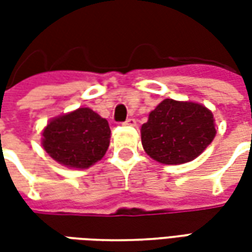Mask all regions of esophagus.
<instances>
[{"label": "esophagus", "instance_id": "esophagus-1", "mask_svg": "<svg viewBox=\"0 0 252 252\" xmlns=\"http://www.w3.org/2000/svg\"><path fill=\"white\" fill-rule=\"evenodd\" d=\"M124 126H136V120L135 119H132V117H129V119H126V121H124Z\"/></svg>", "mask_w": 252, "mask_h": 252}]
</instances>
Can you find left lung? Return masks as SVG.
Returning <instances> with one entry per match:
<instances>
[{
    "label": "left lung",
    "instance_id": "1",
    "mask_svg": "<svg viewBox=\"0 0 252 252\" xmlns=\"http://www.w3.org/2000/svg\"><path fill=\"white\" fill-rule=\"evenodd\" d=\"M213 115L194 102L164 99L142 126L144 151L164 164H180L197 158L213 140Z\"/></svg>",
    "mask_w": 252,
    "mask_h": 252
}]
</instances>
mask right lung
Here are the masks:
<instances>
[{
	"label": "right lung",
	"instance_id": "1",
	"mask_svg": "<svg viewBox=\"0 0 252 252\" xmlns=\"http://www.w3.org/2000/svg\"><path fill=\"white\" fill-rule=\"evenodd\" d=\"M108 121L89 108H79L48 123L43 147L59 163L86 169L102 158L109 147Z\"/></svg>",
	"mask_w": 252,
	"mask_h": 252
}]
</instances>
